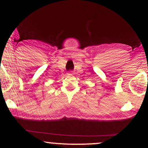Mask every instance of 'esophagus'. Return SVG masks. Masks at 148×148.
I'll list each match as a JSON object with an SVG mask.
<instances>
[{"label":"esophagus","mask_w":148,"mask_h":148,"mask_svg":"<svg viewBox=\"0 0 148 148\" xmlns=\"http://www.w3.org/2000/svg\"><path fill=\"white\" fill-rule=\"evenodd\" d=\"M68 74L69 75H70V76H72V74H73V72H71V71H70V72H69V73H68Z\"/></svg>","instance_id":"34e87169"}]
</instances>
